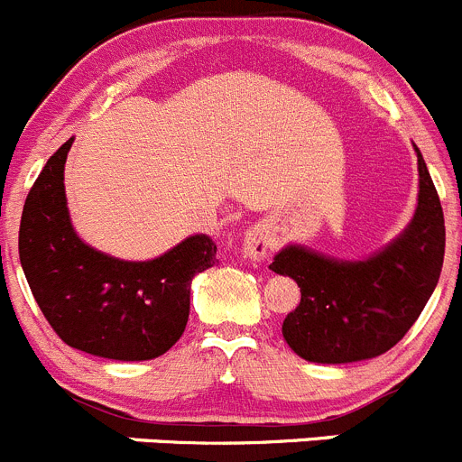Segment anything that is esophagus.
Segmentation results:
<instances>
[{
  "label": "esophagus",
  "mask_w": 462,
  "mask_h": 462,
  "mask_svg": "<svg viewBox=\"0 0 462 462\" xmlns=\"http://www.w3.org/2000/svg\"><path fill=\"white\" fill-rule=\"evenodd\" d=\"M276 238L272 234V228L267 224H254L245 234L243 240V252L247 258H254V261H263V258L270 256V252L274 249Z\"/></svg>",
  "instance_id": "34e87169"
}]
</instances>
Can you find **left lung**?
<instances>
[{
  "instance_id": "1",
  "label": "left lung",
  "mask_w": 462,
  "mask_h": 462,
  "mask_svg": "<svg viewBox=\"0 0 462 462\" xmlns=\"http://www.w3.org/2000/svg\"><path fill=\"white\" fill-rule=\"evenodd\" d=\"M420 195L408 228L367 261H336L285 247L272 272L301 288L300 306L283 319L290 349L310 363H354L393 349L436 290L445 261L440 197L417 149Z\"/></svg>"
}]
</instances>
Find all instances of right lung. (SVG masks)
I'll use <instances>...</instances> for the list:
<instances>
[{
	"label": "right lung",
	"instance_id": "right-lung-1",
	"mask_svg": "<svg viewBox=\"0 0 462 462\" xmlns=\"http://www.w3.org/2000/svg\"><path fill=\"white\" fill-rule=\"evenodd\" d=\"M69 138L29 190L20 263L42 315L65 345L113 360H149L181 337L190 281L215 263L217 245L190 236L153 261H120L88 247L69 222L63 170Z\"/></svg>",
	"mask_w": 462,
	"mask_h": 462
}]
</instances>
